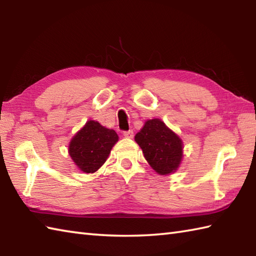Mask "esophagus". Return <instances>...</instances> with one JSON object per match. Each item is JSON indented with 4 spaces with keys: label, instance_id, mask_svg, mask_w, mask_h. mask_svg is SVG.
<instances>
[{
    "label": "esophagus",
    "instance_id": "1",
    "mask_svg": "<svg viewBox=\"0 0 256 256\" xmlns=\"http://www.w3.org/2000/svg\"><path fill=\"white\" fill-rule=\"evenodd\" d=\"M123 136L126 138H132L134 136V133H133L132 130H128V131L123 132Z\"/></svg>",
    "mask_w": 256,
    "mask_h": 256
}]
</instances>
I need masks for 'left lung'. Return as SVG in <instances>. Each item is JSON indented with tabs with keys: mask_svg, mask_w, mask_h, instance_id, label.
Returning <instances> with one entry per match:
<instances>
[{
	"mask_svg": "<svg viewBox=\"0 0 256 256\" xmlns=\"http://www.w3.org/2000/svg\"><path fill=\"white\" fill-rule=\"evenodd\" d=\"M145 160L160 175L175 172L184 156L182 138L160 118H152L135 135Z\"/></svg>",
	"mask_w": 256,
	"mask_h": 256,
	"instance_id": "obj_1",
	"label": "left lung"
}]
</instances>
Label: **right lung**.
Segmentation results:
<instances>
[{
  "label": "right lung",
  "instance_id": "1",
  "mask_svg": "<svg viewBox=\"0 0 256 256\" xmlns=\"http://www.w3.org/2000/svg\"><path fill=\"white\" fill-rule=\"evenodd\" d=\"M118 140L114 130L89 120L70 140L68 153L81 172L94 174L104 164Z\"/></svg>",
  "mask_w": 256,
  "mask_h": 256
}]
</instances>
